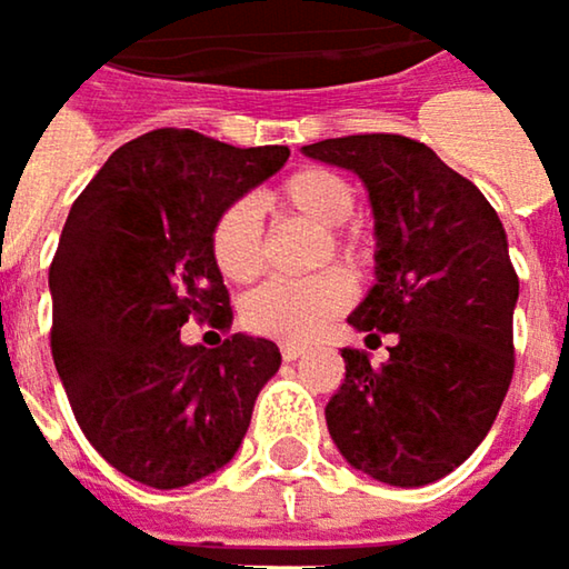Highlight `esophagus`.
<instances>
[{
    "instance_id": "34e87169",
    "label": "esophagus",
    "mask_w": 569,
    "mask_h": 569,
    "mask_svg": "<svg viewBox=\"0 0 569 569\" xmlns=\"http://www.w3.org/2000/svg\"><path fill=\"white\" fill-rule=\"evenodd\" d=\"M280 352H283L286 362H296L299 356H306V346H299V342H283V346H280Z\"/></svg>"
}]
</instances>
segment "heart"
<instances>
[{
  "instance_id": "1",
  "label": "heart",
  "mask_w": 569,
  "mask_h": 569,
  "mask_svg": "<svg viewBox=\"0 0 569 569\" xmlns=\"http://www.w3.org/2000/svg\"><path fill=\"white\" fill-rule=\"evenodd\" d=\"M273 203L277 210L322 230V243L316 253L319 267L339 260L349 270H362L369 263V250L362 247V240L342 230V223H349L356 210V190L342 173L326 168L289 173L277 187ZM210 257L217 270L233 283H250L263 273V227L250 200H237L217 213L210 227ZM352 280L342 270H326L309 280H270L243 299L240 316L247 329L260 336L302 342L312 339L326 322H332L352 302Z\"/></svg>"
}]
</instances>
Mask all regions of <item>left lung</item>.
I'll use <instances>...</instances> for the list:
<instances>
[{
	"label": "left lung",
	"mask_w": 569,
	"mask_h": 569,
	"mask_svg": "<svg viewBox=\"0 0 569 569\" xmlns=\"http://www.w3.org/2000/svg\"><path fill=\"white\" fill-rule=\"evenodd\" d=\"M359 173L376 217V286L349 322L389 359L342 349L346 382L326 405L342 458L386 485L421 488L471 458L513 376L517 273L485 193L428 144L349 134L302 148Z\"/></svg>",
	"instance_id": "left-lung-1"
}]
</instances>
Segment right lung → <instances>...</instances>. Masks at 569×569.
<instances>
[{"mask_svg": "<svg viewBox=\"0 0 569 569\" xmlns=\"http://www.w3.org/2000/svg\"><path fill=\"white\" fill-rule=\"evenodd\" d=\"M289 148H233L158 128L118 148L71 203L49 270L52 359L94 451L158 491L220 471L280 369L270 339L187 346V319L230 329L210 257L217 213L280 171Z\"/></svg>", "mask_w": 569, "mask_h": 569, "instance_id": "add662e5", "label": "right lung"}]
</instances>
